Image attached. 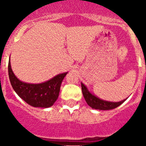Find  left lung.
Wrapping results in <instances>:
<instances>
[{"label":"left lung","mask_w":146,"mask_h":146,"mask_svg":"<svg viewBox=\"0 0 146 146\" xmlns=\"http://www.w3.org/2000/svg\"><path fill=\"white\" fill-rule=\"evenodd\" d=\"M81 87H82V92L85 99H86V102L93 109L100 110H108L114 109V108H116L117 107L121 105L123 102H124V101H126V99L122 100L121 102H118L105 101V100L99 99V97L91 94L88 91V88L82 82H81Z\"/></svg>","instance_id":"obj_1"}]
</instances>
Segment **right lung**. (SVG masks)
<instances>
[{"instance_id":"obj_1","label":"right lung","mask_w":146,"mask_h":146,"mask_svg":"<svg viewBox=\"0 0 146 146\" xmlns=\"http://www.w3.org/2000/svg\"><path fill=\"white\" fill-rule=\"evenodd\" d=\"M8 71L11 86L18 96L31 106L42 108L53 105L59 96L62 81L68 73L64 72L44 82L33 84L20 81L15 76L11 69L10 58Z\"/></svg>"}]
</instances>
